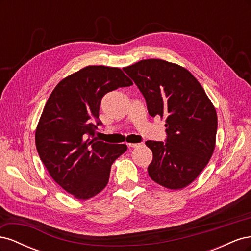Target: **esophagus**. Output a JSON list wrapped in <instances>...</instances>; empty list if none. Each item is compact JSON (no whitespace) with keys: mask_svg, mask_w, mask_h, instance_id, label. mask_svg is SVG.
<instances>
[{"mask_svg":"<svg viewBox=\"0 0 251 251\" xmlns=\"http://www.w3.org/2000/svg\"><path fill=\"white\" fill-rule=\"evenodd\" d=\"M142 143H128V147H131V148H138V147H140Z\"/></svg>","mask_w":251,"mask_h":251,"instance_id":"1","label":"esophagus"}]
</instances>
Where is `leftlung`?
Returning <instances> with one entry per match:
<instances>
[{
  "mask_svg": "<svg viewBox=\"0 0 251 251\" xmlns=\"http://www.w3.org/2000/svg\"><path fill=\"white\" fill-rule=\"evenodd\" d=\"M146 98L151 117L165 119L166 141L148 140L151 180L169 189L192 183L215 151L218 117L203 87L184 67L163 59H142L124 68Z\"/></svg>",
  "mask_w": 251,
  "mask_h": 251,
  "instance_id": "left-lung-1",
  "label": "left lung"
}]
</instances>
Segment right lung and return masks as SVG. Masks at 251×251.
Segmentation results:
<instances>
[{"mask_svg":"<svg viewBox=\"0 0 251 251\" xmlns=\"http://www.w3.org/2000/svg\"><path fill=\"white\" fill-rule=\"evenodd\" d=\"M132 85L119 68L87 66L60 80L45 104L35 130L37 153L52 179L74 198L100 194L113 162L126 151V144L94 137V119L104 94Z\"/></svg>","mask_w":251,"mask_h":251,"instance_id":"add662e5","label":"right lung"}]
</instances>
